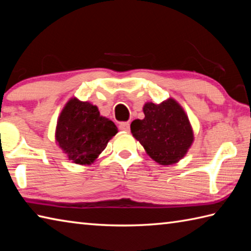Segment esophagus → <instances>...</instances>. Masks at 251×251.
Returning <instances> with one entry per match:
<instances>
[{"label":"esophagus","instance_id":"34e87169","mask_svg":"<svg viewBox=\"0 0 251 251\" xmlns=\"http://www.w3.org/2000/svg\"><path fill=\"white\" fill-rule=\"evenodd\" d=\"M119 127H120L121 130H124V131H129L130 130V124H129L128 122H127V123H121Z\"/></svg>","mask_w":251,"mask_h":251}]
</instances>
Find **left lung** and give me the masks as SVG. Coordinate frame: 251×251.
Segmentation results:
<instances>
[{
    "mask_svg": "<svg viewBox=\"0 0 251 251\" xmlns=\"http://www.w3.org/2000/svg\"><path fill=\"white\" fill-rule=\"evenodd\" d=\"M145 119L131 123L132 136L159 164L170 165L186 154L194 141L188 117L177 102L168 99L144 106Z\"/></svg>",
    "mask_w": 251,
    "mask_h": 251,
    "instance_id": "8db88e82",
    "label": "left lung"
}]
</instances>
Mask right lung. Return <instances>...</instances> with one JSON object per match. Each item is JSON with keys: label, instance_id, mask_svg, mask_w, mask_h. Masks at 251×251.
<instances>
[{"label": "right lung", "instance_id": "obj_1", "mask_svg": "<svg viewBox=\"0 0 251 251\" xmlns=\"http://www.w3.org/2000/svg\"><path fill=\"white\" fill-rule=\"evenodd\" d=\"M116 132L114 123L101 116L96 105L74 98L58 117L55 137L74 163L90 164Z\"/></svg>", "mask_w": 251, "mask_h": 251}]
</instances>
